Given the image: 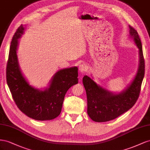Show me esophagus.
<instances>
[{
    "mask_svg": "<svg viewBox=\"0 0 150 150\" xmlns=\"http://www.w3.org/2000/svg\"><path fill=\"white\" fill-rule=\"evenodd\" d=\"M79 70L80 72L84 73L85 71H87V67L85 66V65H84V64H81V65H79Z\"/></svg>",
    "mask_w": 150,
    "mask_h": 150,
    "instance_id": "34e87169",
    "label": "esophagus"
}]
</instances>
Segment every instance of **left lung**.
<instances>
[{
  "instance_id": "1",
  "label": "left lung",
  "mask_w": 150,
  "mask_h": 150,
  "mask_svg": "<svg viewBox=\"0 0 150 150\" xmlns=\"http://www.w3.org/2000/svg\"><path fill=\"white\" fill-rule=\"evenodd\" d=\"M129 36L139 50V66L131 83L120 93H112L85 75L83 84L87 98V114L95 122L111 121L127 112L138 100L144 75V59L140 38L133 28L129 25Z\"/></svg>"
}]
</instances>
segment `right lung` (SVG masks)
<instances>
[{
  "label": "right lung",
  "instance_id": "right-lung-1",
  "mask_svg": "<svg viewBox=\"0 0 150 150\" xmlns=\"http://www.w3.org/2000/svg\"><path fill=\"white\" fill-rule=\"evenodd\" d=\"M24 30L23 25H20L12 38L6 68L7 83L21 112L35 120H51L60 114L68 90L78 83V68L58 70L43 91L31 86L22 74L17 55L18 40Z\"/></svg>",
  "mask_w": 150,
  "mask_h": 150
}]
</instances>
